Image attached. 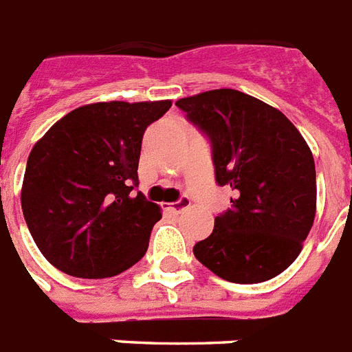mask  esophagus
Returning a JSON list of instances; mask_svg holds the SVG:
<instances>
[{
	"instance_id": "obj_1",
	"label": "esophagus",
	"mask_w": 352,
	"mask_h": 352,
	"mask_svg": "<svg viewBox=\"0 0 352 352\" xmlns=\"http://www.w3.org/2000/svg\"><path fill=\"white\" fill-rule=\"evenodd\" d=\"M189 207H190V199L185 198V196H182L178 201H173V204H163V210H167V212H170V214H179L182 210L189 209Z\"/></svg>"
}]
</instances>
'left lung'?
Instances as JSON below:
<instances>
[{"instance_id": "obj_1", "label": "left lung", "mask_w": 352, "mask_h": 352, "mask_svg": "<svg viewBox=\"0 0 352 352\" xmlns=\"http://www.w3.org/2000/svg\"><path fill=\"white\" fill-rule=\"evenodd\" d=\"M210 143L216 184L232 207L192 252L227 282L260 283L296 260L316 212V170L298 129L263 101L232 89L176 101Z\"/></svg>"}]
</instances>
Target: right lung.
Returning a JSON list of instances; mask_svg holds the SVG:
<instances>
[{
    "label": "right lung",
    "mask_w": 352,
    "mask_h": 352,
    "mask_svg": "<svg viewBox=\"0 0 352 352\" xmlns=\"http://www.w3.org/2000/svg\"><path fill=\"white\" fill-rule=\"evenodd\" d=\"M170 101L74 109L30 151L21 209L47 260L76 278H109L147 252L160 207L142 192L138 163L151 123Z\"/></svg>",
    "instance_id": "1"
}]
</instances>
